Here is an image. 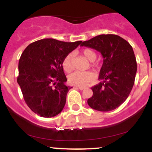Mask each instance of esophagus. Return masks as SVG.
Listing matches in <instances>:
<instances>
[{"instance_id":"1","label":"esophagus","mask_w":152,"mask_h":152,"mask_svg":"<svg viewBox=\"0 0 152 152\" xmlns=\"http://www.w3.org/2000/svg\"><path fill=\"white\" fill-rule=\"evenodd\" d=\"M78 88H79L80 90H83V89H85V88H86V87H83V86H78Z\"/></svg>"}]
</instances>
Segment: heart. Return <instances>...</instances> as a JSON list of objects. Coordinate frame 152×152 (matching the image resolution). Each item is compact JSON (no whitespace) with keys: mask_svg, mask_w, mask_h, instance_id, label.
Here are the masks:
<instances>
[{"mask_svg":"<svg viewBox=\"0 0 152 152\" xmlns=\"http://www.w3.org/2000/svg\"><path fill=\"white\" fill-rule=\"evenodd\" d=\"M81 55L88 61L89 62H94L96 59V53L93 49L91 48H85L81 51ZM73 60H74V55L72 53H69L64 57L62 61V66L64 71L66 72H70L73 69ZM94 69H98V66L95 64H92ZM94 78V75L91 72H80V71H75L69 75V81L72 85L75 86H85L89 82L92 81Z\"/></svg>","mask_w":152,"mask_h":152,"instance_id":"obj_1","label":"heart"}]
</instances>
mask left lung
<instances>
[{"label":"left lung","mask_w":152,"mask_h":152,"mask_svg":"<svg viewBox=\"0 0 152 152\" xmlns=\"http://www.w3.org/2000/svg\"><path fill=\"white\" fill-rule=\"evenodd\" d=\"M81 46L96 50L104 58L99 76L101 82L91 88L93 96L87 101L88 106L100 111L114 110L126 101L133 88L137 70L133 48L114 34L99 35Z\"/></svg>","instance_id":"1"}]
</instances>
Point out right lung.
<instances>
[{
  "mask_svg": "<svg viewBox=\"0 0 152 152\" xmlns=\"http://www.w3.org/2000/svg\"><path fill=\"white\" fill-rule=\"evenodd\" d=\"M82 41L45 38L31 43L20 56L17 82L25 102L35 114L50 118L61 112L71 87L65 83L62 61Z\"/></svg>",
  "mask_w": 152,
  "mask_h": 152,
  "instance_id": "obj_1",
  "label": "right lung"
}]
</instances>
